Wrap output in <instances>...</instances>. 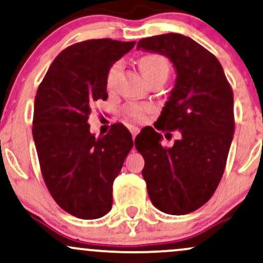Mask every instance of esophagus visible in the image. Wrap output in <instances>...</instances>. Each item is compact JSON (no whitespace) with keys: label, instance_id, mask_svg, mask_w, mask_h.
Returning a JSON list of instances; mask_svg holds the SVG:
<instances>
[{"label":"esophagus","instance_id":"obj_1","mask_svg":"<svg viewBox=\"0 0 263 263\" xmlns=\"http://www.w3.org/2000/svg\"><path fill=\"white\" fill-rule=\"evenodd\" d=\"M129 131H131V134H132V137H136V136L138 135V132H140V128L138 127H135V126H132V127H129Z\"/></svg>","mask_w":263,"mask_h":263}]
</instances>
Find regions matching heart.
<instances>
[{
  "label": "heart",
  "instance_id": "obj_1",
  "mask_svg": "<svg viewBox=\"0 0 263 263\" xmlns=\"http://www.w3.org/2000/svg\"><path fill=\"white\" fill-rule=\"evenodd\" d=\"M138 66H140L142 74L146 77L147 80H151L152 78L158 77V75H164L167 77L170 73V64L168 60L164 57L159 55V54H146V55L141 57L138 60ZM122 69V62H116L108 69L106 75V85L111 87L114 85L115 80L119 77L120 71ZM153 111L152 105H141V104H131L125 108V112L129 119L135 120V121H144L146 116Z\"/></svg>",
  "mask_w": 263,
  "mask_h": 263
}]
</instances>
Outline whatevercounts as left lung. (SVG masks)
Here are the masks:
<instances>
[{"instance_id":"obj_1","label":"left lung","mask_w":263,"mask_h":263,"mask_svg":"<svg viewBox=\"0 0 263 263\" xmlns=\"http://www.w3.org/2000/svg\"><path fill=\"white\" fill-rule=\"evenodd\" d=\"M137 49L167 57L177 79L155 125L179 129L182 137L170 148L151 128L136 137L144 158L142 176L157 209L184 215L213 197L225 171L235 131L234 93L222 66L209 50L178 33L141 39Z\"/></svg>"}]
</instances>
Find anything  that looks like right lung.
I'll list each match as a JSON object with an SVG mask.
<instances>
[{
	"mask_svg": "<svg viewBox=\"0 0 263 263\" xmlns=\"http://www.w3.org/2000/svg\"><path fill=\"white\" fill-rule=\"evenodd\" d=\"M135 44L102 38L70 45L37 90L32 132L42 176L57 204L79 219H99L111 210L114 180L134 147L121 123L96 138L87 120L95 102L107 99L110 66Z\"/></svg>",
	"mask_w": 263,
	"mask_h": 263,
	"instance_id": "right-lung-1",
	"label": "right lung"
}]
</instances>
